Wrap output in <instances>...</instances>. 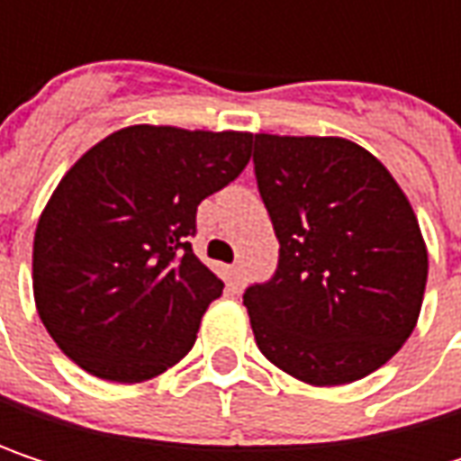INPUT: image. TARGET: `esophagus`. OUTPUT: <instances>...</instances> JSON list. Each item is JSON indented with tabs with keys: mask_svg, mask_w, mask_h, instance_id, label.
Returning <instances> with one entry per match:
<instances>
[{
	"mask_svg": "<svg viewBox=\"0 0 461 461\" xmlns=\"http://www.w3.org/2000/svg\"><path fill=\"white\" fill-rule=\"evenodd\" d=\"M230 272H231V280H234L237 285H242V283H245V267H242L240 261H237V264H231Z\"/></svg>",
	"mask_w": 461,
	"mask_h": 461,
	"instance_id": "esophagus-1",
	"label": "esophagus"
}]
</instances>
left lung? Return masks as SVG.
<instances>
[{
	"label": "left lung",
	"instance_id": "1",
	"mask_svg": "<svg viewBox=\"0 0 461 461\" xmlns=\"http://www.w3.org/2000/svg\"><path fill=\"white\" fill-rule=\"evenodd\" d=\"M256 181L277 272L242 296L261 355L336 387L382 368L416 328L427 245L390 170L355 140L256 136Z\"/></svg>",
	"mask_w": 461,
	"mask_h": 461
}]
</instances>
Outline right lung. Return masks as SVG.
<instances>
[{"mask_svg": "<svg viewBox=\"0 0 461 461\" xmlns=\"http://www.w3.org/2000/svg\"><path fill=\"white\" fill-rule=\"evenodd\" d=\"M250 133L131 125L87 149L34 234V302L87 374L136 384L176 366L224 283L194 256L197 205L250 159Z\"/></svg>", "mask_w": 461, "mask_h": 461, "instance_id": "right-lung-1", "label": "right lung"}]
</instances>
